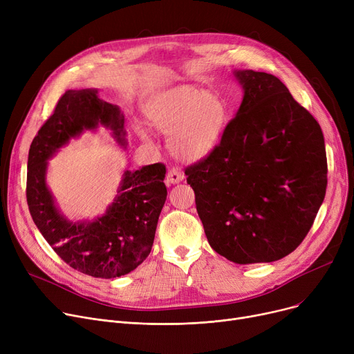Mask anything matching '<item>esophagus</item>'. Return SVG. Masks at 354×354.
<instances>
[{
	"instance_id": "obj_1",
	"label": "esophagus",
	"mask_w": 354,
	"mask_h": 354,
	"mask_svg": "<svg viewBox=\"0 0 354 354\" xmlns=\"http://www.w3.org/2000/svg\"><path fill=\"white\" fill-rule=\"evenodd\" d=\"M183 172L180 169H178V167H172V169H169V172H167L166 175V180L175 185V183H179L183 180Z\"/></svg>"
}]
</instances>
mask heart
Returning <instances> with one entry per match:
<instances>
[{"mask_svg": "<svg viewBox=\"0 0 354 354\" xmlns=\"http://www.w3.org/2000/svg\"><path fill=\"white\" fill-rule=\"evenodd\" d=\"M146 116L158 132L169 135V149L178 159L198 162L209 156L224 136L228 109L215 93L180 84L153 96ZM139 133L147 139L143 130Z\"/></svg>", "mask_w": 354, "mask_h": 354, "instance_id": "heart-1", "label": "heart"}]
</instances>
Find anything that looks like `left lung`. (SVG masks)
<instances>
[{"mask_svg":"<svg viewBox=\"0 0 354 354\" xmlns=\"http://www.w3.org/2000/svg\"><path fill=\"white\" fill-rule=\"evenodd\" d=\"M232 74L243 102L215 151L185 175L212 250L235 264L272 263L303 243L324 201V136L280 79Z\"/></svg>","mask_w":354,"mask_h":354,"instance_id":"8db88e82","label":"left lung"}]
</instances>
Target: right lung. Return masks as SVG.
Listing matches in <instances>:
<instances>
[{"instance_id":"right-lung-1","label":"right lung","mask_w":354,"mask_h":354,"mask_svg":"<svg viewBox=\"0 0 354 354\" xmlns=\"http://www.w3.org/2000/svg\"><path fill=\"white\" fill-rule=\"evenodd\" d=\"M97 95L96 88L67 90L32 139L27 203L34 224L64 263L91 277L115 278L133 271L151 254L167 195L166 167L153 163L124 171L113 202L95 219L73 222L63 215L48 189L47 160L70 139L99 126L109 129L119 146L127 145L122 110Z\"/></svg>"}]
</instances>
